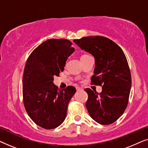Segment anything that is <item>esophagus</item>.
<instances>
[{"mask_svg": "<svg viewBox=\"0 0 148 148\" xmlns=\"http://www.w3.org/2000/svg\"><path fill=\"white\" fill-rule=\"evenodd\" d=\"M76 90L77 91H79V90H82L83 89L82 88H80V87H77L76 88Z\"/></svg>", "mask_w": 148, "mask_h": 148, "instance_id": "34e87169", "label": "esophagus"}]
</instances>
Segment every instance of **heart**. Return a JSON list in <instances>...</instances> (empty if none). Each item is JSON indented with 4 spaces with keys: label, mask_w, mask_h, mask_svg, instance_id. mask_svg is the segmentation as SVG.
Returning <instances> with one entry per match:
<instances>
[{
    "label": "heart",
    "mask_w": 148,
    "mask_h": 148,
    "mask_svg": "<svg viewBox=\"0 0 148 148\" xmlns=\"http://www.w3.org/2000/svg\"><path fill=\"white\" fill-rule=\"evenodd\" d=\"M86 56V54H84V55H82V56Z\"/></svg>",
    "instance_id": "obj_1"
}]
</instances>
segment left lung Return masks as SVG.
<instances>
[{
	"label": "left lung",
	"mask_w": 148,
	"mask_h": 148,
	"mask_svg": "<svg viewBox=\"0 0 148 148\" xmlns=\"http://www.w3.org/2000/svg\"><path fill=\"white\" fill-rule=\"evenodd\" d=\"M73 42L95 59L92 84L102 86V92L85 89L86 104L90 116L101 125H110L125 112L131 88V76L123 50L103 36H89Z\"/></svg>",
	"instance_id": "1"
}]
</instances>
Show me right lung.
I'll use <instances>...</instances> for the list:
<instances>
[{
  "instance_id": "obj_1",
  "label": "right lung",
  "mask_w": 148,
  "mask_h": 148,
  "mask_svg": "<svg viewBox=\"0 0 148 148\" xmlns=\"http://www.w3.org/2000/svg\"><path fill=\"white\" fill-rule=\"evenodd\" d=\"M72 43L65 39H50L34 50L26 62L23 76L24 106L32 120L46 129H54L64 121L69 102L76 89L60 90L54 77L63 71L73 53Z\"/></svg>"
}]
</instances>
